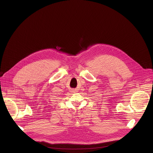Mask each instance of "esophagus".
<instances>
[{
    "label": "esophagus",
    "mask_w": 153,
    "mask_h": 153,
    "mask_svg": "<svg viewBox=\"0 0 153 153\" xmlns=\"http://www.w3.org/2000/svg\"><path fill=\"white\" fill-rule=\"evenodd\" d=\"M72 92H74V93H76V92H77V90H73Z\"/></svg>",
    "instance_id": "esophagus-1"
}]
</instances>
